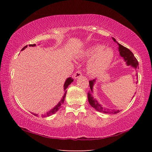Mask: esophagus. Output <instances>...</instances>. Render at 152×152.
I'll return each mask as SVG.
<instances>
[{"mask_svg": "<svg viewBox=\"0 0 152 152\" xmlns=\"http://www.w3.org/2000/svg\"><path fill=\"white\" fill-rule=\"evenodd\" d=\"M81 76H82V73H81V72L79 71V70L76 71L74 74V78L75 79L78 78H79V77H81Z\"/></svg>", "mask_w": 152, "mask_h": 152, "instance_id": "34e87169", "label": "esophagus"}]
</instances>
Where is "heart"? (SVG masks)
Returning <instances> with one entry per match:
<instances>
[{
    "label": "heart",
    "instance_id": "obj_1",
    "mask_svg": "<svg viewBox=\"0 0 152 152\" xmlns=\"http://www.w3.org/2000/svg\"><path fill=\"white\" fill-rule=\"evenodd\" d=\"M113 51L110 49H104L103 45H95L86 49L82 53L81 56L91 58L88 65L90 72L99 74L106 69L113 60Z\"/></svg>",
    "mask_w": 152,
    "mask_h": 152
}]
</instances>
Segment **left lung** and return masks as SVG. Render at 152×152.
<instances>
[{
    "label": "left lung",
    "mask_w": 152,
    "mask_h": 152,
    "mask_svg": "<svg viewBox=\"0 0 152 152\" xmlns=\"http://www.w3.org/2000/svg\"><path fill=\"white\" fill-rule=\"evenodd\" d=\"M114 42H116V40H115L114 38H113ZM119 44V51L120 53V55L121 57L124 58L125 61H126L127 65H132L133 67H134L135 68H139V63L137 61V60L135 58V57L133 55V53L129 49L127 48L124 47L122 45ZM137 76L138 77V75L137 74ZM95 82V79L89 81V84H90V88H91V90H89V91L88 92V102L89 104L91 105L92 107H93L94 109H96V110L101 113H113V114H116V113H118L120 112L119 110H110L109 109H104V108L102 107L101 104H100L96 99H94L93 97L92 96V87H93L94 85V82ZM138 82V81H137Z\"/></svg>",
    "instance_id": "obj_1"
}]
</instances>
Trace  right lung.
Here are the masks:
<instances>
[{
  "label": "right lung",
  "mask_w": 152,
  "mask_h": 152,
  "mask_svg": "<svg viewBox=\"0 0 152 152\" xmlns=\"http://www.w3.org/2000/svg\"><path fill=\"white\" fill-rule=\"evenodd\" d=\"M35 44H30V45H29V46H35ZM27 47V45L25 46V47H24L21 50H24ZM73 81H74V79L72 78H68V79H67L66 80V82H65V84H64V90H66V88H68V86L70 85V84ZM66 92H65V94H64V95L62 99H61V101L58 102V104L57 105H56V106L54 108H53V109H52L51 110H50V111L48 112L47 113H46V114L42 115V117H49V116H50V115L54 114V113H56V112H57L58 110L60 109V107H61V104H62V103H64V99H65V97H66ZM32 114H33V113H32ZM33 115H34L35 116H37V114H33Z\"/></svg>",
  "instance_id": "add662e5"
}]
</instances>
